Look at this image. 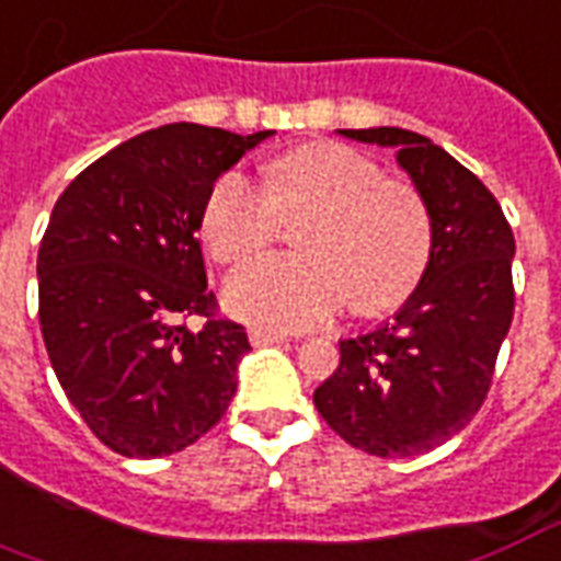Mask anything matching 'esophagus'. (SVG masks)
<instances>
[{"label": "esophagus", "mask_w": 561, "mask_h": 561, "mask_svg": "<svg viewBox=\"0 0 561 561\" xmlns=\"http://www.w3.org/2000/svg\"><path fill=\"white\" fill-rule=\"evenodd\" d=\"M250 341L255 347H267V344H282V341H288L285 332H276V329H250Z\"/></svg>", "instance_id": "34e87169"}]
</instances>
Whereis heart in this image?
Masks as SVG:
<instances>
[{"mask_svg": "<svg viewBox=\"0 0 561 561\" xmlns=\"http://www.w3.org/2000/svg\"><path fill=\"white\" fill-rule=\"evenodd\" d=\"M309 214L306 255H267L226 282L232 314L279 329L323 323L347 302L374 318L409 299L433 252V220L409 182L341 144H306L267 167L264 187L241 170L217 179L203 208V241L220 264L250 259L282 217Z\"/></svg>", "mask_w": 561, "mask_h": 561, "instance_id": "heart-1", "label": "heart"}]
</instances>
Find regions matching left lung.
<instances>
[{"label":"left lung","instance_id":"1","mask_svg":"<svg viewBox=\"0 0 561 561\" xmlns=\"http://www.w3.org/2000/svg\"><path fill=\"white\" fill-rule=\"evenodd\" d=\"M337 131L397 149L433 220V252L394 320L337 341L341 365L314 405L358 450L421 456L461 433L489 394L515 311V234L489 187L430 138L394 126Z\"/></svg>","mask_w":561,"mask_h":561}]
</instances>
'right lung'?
Instances as JSON below:
<instances>
[{"instance_id":"obj_1","label":"right lung","mask_w":561,"mask_h":561,"mask_svg":"<svg viewBox=\"0 0 561 561\" xmlns=\"http://www.w3.org/2000/svg\"><path fill=\"white\" fill-rule=\"evenodd\" d=\"M271 135L152 128L84 167L55 203L37 252L43 344L81 421L119 456L185 450L232 403L250 341L214 318L196 232L214 182Z\"/></svg>"}]
</instances>
